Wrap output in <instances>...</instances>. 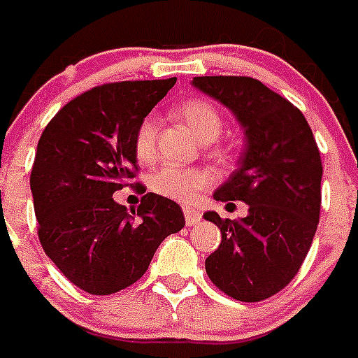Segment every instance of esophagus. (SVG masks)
Here are the masks:
<instances>
[{
    "label": "esophagus",
    "mask_w": 358,
    "mask_h": 358,
    "mask_svg": "<svg viewBox=\"0 0 358 358\" xmlns=\"http://www.w3.org/2000/svg\"><path fill=\"white\" fill-rule=\"evenodd\" d=\"M182 211H185V220H186V226H195L197 222H201V211L197 210V208L194 206H185L182 208Z\"/></svg>",
    "instance_id": "obj_1"
}]
</instances>
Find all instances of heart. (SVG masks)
<instances>
[{"mask_svg":"<svg viewBox=\"0 0 358 358\" xmlns=\"http://www.w3.org/2000/svg\"><path fill=\"white\" fill-rule=\"evenodd\" d=\"M176 113L201 143H210L222 131V118L206 100H186L177 107ZM156 120L152 116L141 120L134 134V154L141 164L152 163L156 156ZM210 182L211 176L201 169L163 166L148 177V186L154 194L182 202L194 199L199 192L208 188Z\"/></svg>","mask_w":358,"mask_h":358,"instance_id":"1","label":"heart"}]
</instances>
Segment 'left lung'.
I'll list each match as a JSON object with an SVG mask.
<instances>
[{
  "label": "left lung",
  "instance_id": "1",
  "mask_svg": "<svg viewBox=\"0 0 358 358\" xmlns=\"http://www.w3.org/2000/svg\"><path fill=\"white\" fill-rule=\"evenodd\" d=\"M192 85L227 107L243 131L235 172L213 199L245 202L248 215L222 220L217 211L204 213L222 233L206 258V273L233 299L262 301L289 285L314 240L321 211L319 148L301 110L260 80L195 77Z\"/></svg>",
  "mask_w": 358,
  "mask_h": 358
}]
</instances>
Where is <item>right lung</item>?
<instances>
[{"label": "right lung", "mask_w": 358, "mask_h": 358, "mask_svg": "<svg viewBox=\"0 0 358 358\" xmlns=\"http://www.w3.org/2000/svg\"><path fill=\"white\" fill-rule=\"evenodd\" d=\"M177 78L103 84L66 103L37 143L30 176L41 245L73 285L109 296L140 280L159 243L185 227L177 202L115 192L136 177L134 134Z\"/></svg>", "instance_id": "right-lung-1"}]
</instances>
